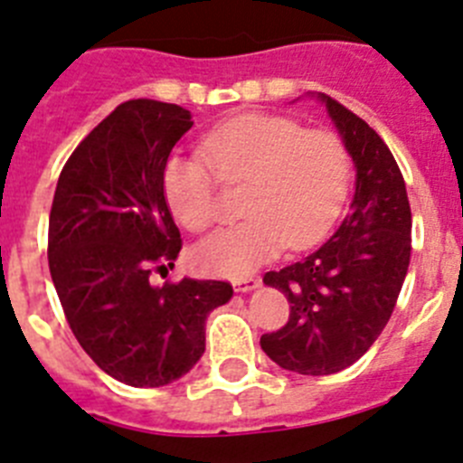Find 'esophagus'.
<instances>
[{"label":"esophagus","instance_id":"obj_1","mask_svg":"<svg viewBox=\"0 0 463 463\" xmlns=\"http://www.w3.org/2000/svg\"><path fill=\"white\" fill-rule=\"evenodd\" d=\"M232 287H235L237 293L256 291V288L260 287V279H254V277H247V279H235L232 281Z\"/></svg>","mask_w":463,"mask_h":463}]
</instances>
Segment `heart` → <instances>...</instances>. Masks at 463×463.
<instances>
[{
	"label": "heart",
	"instance_id": "heart-1",
	"mask_svg": "<svg viewBox=\"0 0 463 463\" xmlns=\"http://www.w3.org/2000/svg\"><path fill=\"white\" fill-rule=\"evenodd\" d=\"M203 154L207 163L176 154L165 165V200L184 228L203 232L219 219L214 174L223 184H247V219L193 251L195 265L209 275L242 279L287 244L312 247L331 231L347 200L352 165L345 144L284 116H237L204 137Z\"/></svg>",
	"mask_w": 463,
	"mask_h": 463
}]
</instances>
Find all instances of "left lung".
Wrapping results in <instances>:
<instances>
[{
	"label": "left lung",
	"mask_w": 463,
	"mask_h": 463,
	"mask_svg": "<svg viewBox=\"0 0 463 463\" xmlns=\"http://www.w3.org/2000/svg\"><path fill=\"white\" fill-rule=\"evenodd\" d=\"M326 107L356 170L345 221L317 251L263 281L291 303L287 326L260 337L284 371L333 375L359 361L387 326L410 265V214L403 175L387 144L364 118L324 92Z\"/></svg>",
	"instance_id": "obj_1"
}]
</instances>
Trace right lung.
Instances as JSON below:
<instances>
[{
	"label": "right lung",
	"instance_id": "obj_1",
	"mask_svg": "<svg viewBox=\"0 0 463 463\" xmlns=\"http://www.w3.org/2000/svg\"><path fill=\"white\" fill-rule=\"evenodd\" d=\"M191 128L179 104L123 102L70 156L51 207L48 268L64 317L88 356L130 387L186 375L209 312L232 298L228 281L151 284L182 249L163 172Z\"/></svg>",
	"mask_w": 463,
	"mask_h": 463
}]
</instances>
